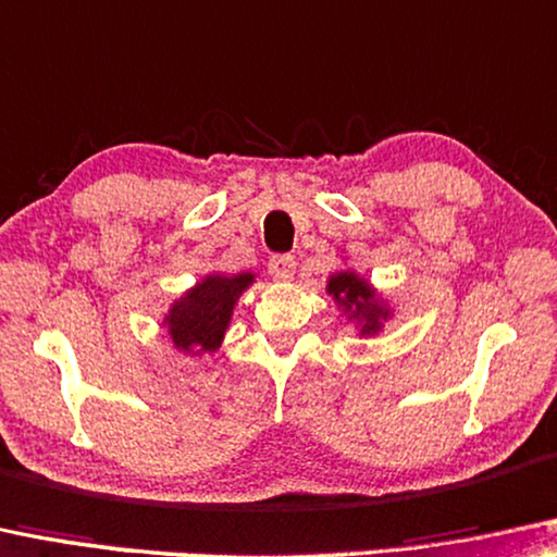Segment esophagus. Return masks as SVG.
Instances as JSON below:
<instances>
[{
    "label": "esophagus",
    "instance_id": "esophagus-1",
    "mask_svg": "<svg viewBox=\"0 0 557 557\" xmlns=\"http://www.w3.org/2000/svg\"><path fill=\"white\" fill-rule=\"evenodd\" d=\"M270 274L272 280H277V283H290L293 274H295V259L287 257V255H277L270 259Z\"/></svg>",
    "mask_w": 557,
    "mask_h": 557
}]
</instances>
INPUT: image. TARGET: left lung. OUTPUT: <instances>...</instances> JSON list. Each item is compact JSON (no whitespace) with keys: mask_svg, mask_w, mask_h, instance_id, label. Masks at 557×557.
Instances as JSON below:
<instances>
[{"mask_svg":"<svg viewBox=\"0 0 557 557\" xmlns=\"http://www.w3.org/2000/svg\"><path fill=\"white\" fill-rule=\"evenodd\" d=\"M326 293L344 319L355 326L357 336H364V339L377 336L396 313L393 302L368 277H362L357 270H349V267L329 274Z\"/></svg>","mask_w":557,"mask_h":557,"instance_id":"8db88e82","label":"left lung"}]
</instances>
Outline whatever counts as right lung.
Returning a JSON list of instances; mask_svg holds the SVG:
<instances>
[{"label": "right lung", "instance_id": "obj_1", "mask_svg": "<svg viewBox=\"0 0 557 557\" xmlns=\"http://www.w3.org/2000/svg\"><path fill=\"white\" fill-rule=\"evenodd\" d=\"M257 283L255 272H208L172 300L161 319L164 334L185 357H206L221 349L223 336L234 319V308L244 290Z\"/></svg>", "mask_w": 557, "mask_h": 557}]
</instances>
